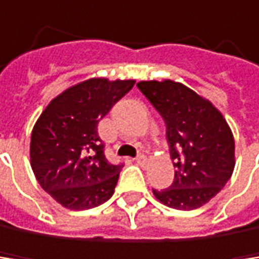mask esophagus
Returning a JSON list of instances; mask_svg holds the SVG:
<instances>
[{"label":"esophagus","instance_id":"1","mask_svg":"<svg viewBox=\"0 0 259 259\" xmlns=\"http://www.w3.org/2000/svg\"><path fill=\"white\" fill-rule=\"evenodd\" d=\"M146 163H147L146 155H138V157H137V164H138V166L144 167V166H146Z\"/></svg>","mask_w":259,"mask_h":259}]
</instances>
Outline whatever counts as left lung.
Listing matches in <instances>:
<instances>
[{
	"label": "left lung",
	"mask_w": 259,
	"mask_h": 259,
	"mask_svg": "<svg viewBox=\"0 0 259 259\" xmlns=\"http://www.w3.org/2000/svg\"><path fill=\"white\" fill-rule=\"evenodd\" d=\"M166 124V140L176 167L172 185L152 190L158 202L176 210H196L210 202L235 169V138L218 108L180 82L137 83Z\"/></svg>",
	"instance_id": "obj_1"
}]
</instances>
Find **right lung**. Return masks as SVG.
I'll list each match as a JSON object with an SVG mask.
<instances>
[{
  "instance_id": "1",
  "label": "right lung",
  "mask_w": 259,
  "mask_h": 259,
  "mask_svg": "<svg viewBox=\"0 0 259 259\" xmlns=\"http://www.w3.org/2000/svg\"><path fill=\"white\" fill-rule=\"evenodd\" d=\"M135 80L92 77L57 95L31 134V167L43 190L68 210H88L108 200L121 164H110L98 135L99 121Z\"/></svg>"
}]
</instances>
